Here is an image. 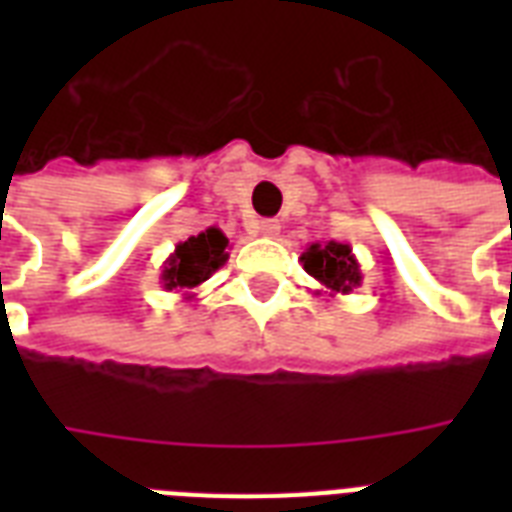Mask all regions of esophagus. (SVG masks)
Segmentation results:
<instances>
[{"mask_svg": "<svg viewBox=\"0 0 512 512\" xmlns=\"http://www.w3.org/2000/svg\"><path fill=\"white\" fill-rule=\"evenodd\" d=\"M279 231H281L279 220H260V223H257V233H260V236H268V239L279 236Z\"/></svg>", "mask_w": 512, "mask_h": 512, "instance_id": "obj_1", "label": "esophagus"}]
</instances>
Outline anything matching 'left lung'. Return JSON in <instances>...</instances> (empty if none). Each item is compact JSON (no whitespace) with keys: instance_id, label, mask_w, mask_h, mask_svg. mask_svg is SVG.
<instances>
[{"instance_id":"1","label":"left lung","mask_w":512,"mask_h":512,"mask_svg":"<svg viewBox=\"0 0 512 512\" xmlns=\"http://www.w3.org/2000/svg\"><path fill=\"white\" fill-rule=\"evenodd\" d=\"M303 268L327 289L329 295H350L353 289L361 287V265L348 244L327 241V244H311L303 252Z\"/></svg>"}]
</instances>
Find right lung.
<instances>
[{"mask_svg":"<svg viewBox=\"0 0 512 512\" xmlns=\"http://www.w3.org/2000/svg\"><path fill=\"white\" fill-rule=\"evenodd\" d=\"M228 260V239L220 228H207L191 239L180 241L162 265V287L167 292H183L185 300H191V289L201 287L204 281L223 268Z\"/></svg>","mask_w":512,"mask_h":512,"instance_id":"add662e5","label":"right lung"}]
</instances>
